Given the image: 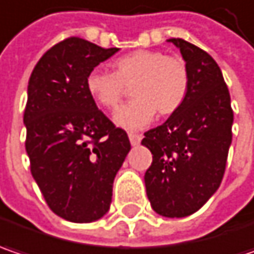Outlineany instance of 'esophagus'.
Masks as SVG:
<instances>
[{"label":"esophagus","instance_id":"1","mask_svg":"<svg viewBox=\"0 0 254 254\" xmlns=\"http://www.w3.org/2000/svg\"><path fill=\"white\" fill-rule=\"evenodd\" d=\"M141 139L142 136L139 133H129V141H130V143H132L133 146L139 145V143H141Z\"/></svg>","mask_w":254,"mask_h":254}]
</instances>
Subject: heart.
<instances>
[{"instance_id": "obj_1", "label": "heart", "mask_w": 254, "mask_h": 254, "mask_svg": "<svg viewBox=\"0 0 254 254\" xmlns=\"http://www.w3.org/2000/svg\"><path fill=\"white\" fill-rule=\"evenodd\" d=\"M112 71L92 70L86 89L99 106L113 111L130 87L133 99L121 106L113 121L129 130L151 124L157 112L161 116L175 113L186 102L190 89V71L186 62L159 50H135L116 59Z\"/></svg>"}]
</instances>
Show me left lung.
Listing matches in <instances>:
<instances>
[{"mask_svg":"<svg viewBox=\"0 0 254 254\" xmlns=\"http://www.w3.org/2000/svg\"><path fill=\"white\" fill-rule=\"evenodd\" d=\"M183 54L190 89L183 106L165 124L145 132L152 154L145 172L146 195L164 217L198 211L221 184L231 143L230 93L214 59L183 38L168 40Z\"/></svg>","mask_w":254,"mask_h":254,"instance_id":"1","label":"left lung"}]
</instances>
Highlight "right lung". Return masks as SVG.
Instances as JSON below:
<instances>
[{"label":"right lung","instance_id":"add662e5","mask_svg":"<svg viewBox=\"0 0 254 254\" xmlns=\"http://www.w3.org/2000/svg\"><path fill=\"white\" fill-rule=\"evenodd\" d=\"M119 49L68 37L43 54L28 82L24 111L30 170L54 214L90 223L112 202L116 172L130 142L99 111L86 77Z\"/></svg>","mask_w":254,"mask_h":254}]
</instances>
